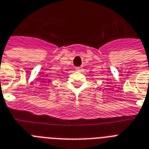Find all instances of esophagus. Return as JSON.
<instances>
[{
    "label": "esophagus",
    "instance_id": "1",
    "mask_svg": "<svg viewBox=\"0 0 149 149\" xmlns=\"http://www.w3.org/2000/svg\"><path fill=\"white\" fill-rule=\"evenodd\" d=\"M75 68H76V70H77L79 71L81 70V68H82V66H76Z\"/></svg>",
    "mask_w": 149,
    "mask_h": 149
}]
</instances>
